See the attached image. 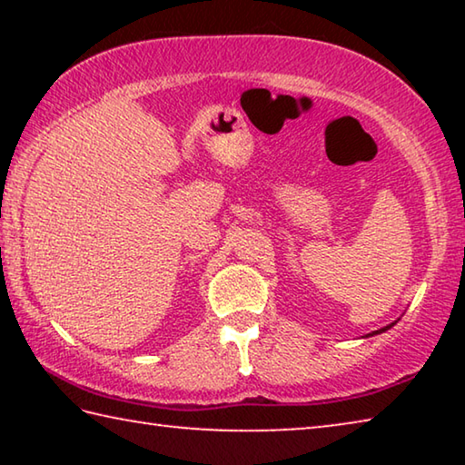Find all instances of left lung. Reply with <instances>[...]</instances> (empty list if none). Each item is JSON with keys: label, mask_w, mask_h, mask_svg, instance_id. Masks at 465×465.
<instances>
[{"label": "left lung", "mask_w": 465, "mask_h": 465, "mask_svg": "<svg viewBox=\"0 0 465 465\" xmlns=\"http://www.w3.org/2000/svg\"><path fill=\"white\" fill-rule=\"evenodd\" d=\"M393 324H390V326H385V328H381V330H377V332H373V334H380V332H385V330H388V328H391Z\"/></svg>", "instance_id": "8db88e82"}]
</instances>
